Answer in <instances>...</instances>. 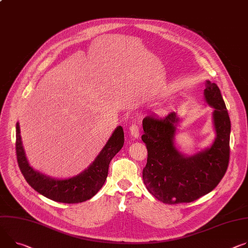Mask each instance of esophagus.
<instances>
[{
  "mask_svg": "<svg viewBox=\"0 0 248 248\" xmlns=\"http://www.w3.org/2000/svg\"><path fill=\"white\" fill-rule=\"evenodd\" d=\"M129 133L131 134V137L134 139H139L140 131V126L136 124H133L130 127H129Z\"/></svg>",
  "mask_w": 248,
  "mask_h": 248,
  "instance_id": "1",
  "label": "esophagus"
}]
</instances>
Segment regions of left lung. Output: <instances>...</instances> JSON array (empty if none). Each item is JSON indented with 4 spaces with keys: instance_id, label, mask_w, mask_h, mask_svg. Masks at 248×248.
<instances>
[{
    "instance_id": "1",
    "label": "left lung",
    "mask_w": 248,
    "mask_h": 248,
    "mask_svg": "<svg viewBox=\"0 0 248 248\" xmlns=\"http://www.w3.org/2000/svg\"><path fill=\"white\" fill-rule=\"evenodd\" d=\"M206 103L215 108L216 139L211 147L194 155L180 152L174 144L179 119L175 111L165 117L147 115L141 140L147 148L142 171L148 192L165 204L190 202L213 191L227 172L230 161L231 120L217 84L206 81Z\"/></svg>"
}]
</instances>
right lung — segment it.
I'll use <instances>...</instances> for the list:
<instances>
[{
    "label": "right lung",
    "mask_w": 248,
    "mask_h": 248,
    "mask_svg": "<svg viewBox=\"0 0 248 248\" xmlns=\"http://www.w3.org/2000/svg\"><path fill=\"white\" fill-rule=\"evenodd\" d=\"M16 151L18 167L26 181L36 192L52 201L77 204L94 197L103 187L110 160L124 146V133L118 126L92 164L80 174L69 179H54L34 170L29 163L22 146L19 124L16 126Z\"/></svg>",
    "instance_id": "obj_1"
}]
</instances>
